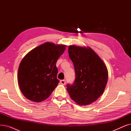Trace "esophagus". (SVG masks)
<instances>
[{"label":"esophagus","mask_w":131,"mask_h":131,"mask_svg":"<svg viewBox=\"0 0 131 131\" xmlns=\"http://www.w3.org/2000/svg\"><path fill=\"white\" fill-rule=\"evenodd\" d=\"M60 83L63 85H65L66 84V81L65 80H62L60 81Z\"/></svg>","instance_id":"34e87169"}]
</instances>
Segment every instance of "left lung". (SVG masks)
Segmentation results:
<instances>
[{"label":"left lung","mask_w":131,"mask_h":131,"mask_svg":"<svg viewBox=\"0 0 131 131\" xmlns=\"http://www.w3.org/2000/svg\"><path fill=\"white\" fill-rule=\"evenodd\" d=\"M69 57L75 72L73 84H67L70 97L79 105H89L104 93L108 71L103 61L90 48L70 46Z\"/></svg>","instance_id":"left-lung-1"}]
</instances>
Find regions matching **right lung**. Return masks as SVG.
<instances>
[{"label": "right lung", "instance_id": "add662e5", "mask_svg": "<svg viewBox=\"0 0 131 131\" xmlns=\"http://www.w3.org/2000/svg\"><path fill=\"white\" fill-rule=\"evenodd\" d=\"M65 48L46 42L25 55L18 71L19 86L25 98L39 102L49 97L59 82L56 64Z\"/></svg>", "mask_w": 131, "mask_h": 131}]
</instances>
